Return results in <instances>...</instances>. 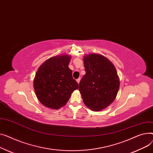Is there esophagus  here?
<instances>
[{
	"mask_svg": "<svg viewBox=\"0 0 153 153\" xmlns=\"http://www.w3.org/2000/svg\"><path fill=\"white\" fill-rule=\"evenodd\" d=\"M76 82H77V83L79 84V82H80V78H78L77 79H76Z\"/></svg>",
	"mask_w": 153,
	"mask_h": 153,
	"instance_id": "obj_1",
	"label": "esophagus"
}]
</instances>
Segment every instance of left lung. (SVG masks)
I'll return each instance as SVG.
<instances>
[{
    "instance_id": "obj_1",
    "label": "left lung",
    "mask_w": 153,
    "mask_h": 153,
    "mask_svg": "<svg viewBox=\"0 0 153 153\" xmlns=\"http://www.w3.org/2000/svg\"><path fill=\"white\" fill-rule=\"evenodd\" d=\"M86 74L79 91L84 104L94 111H101L112 104L117 94L120 80L115 66L101 54L91 53L83 58Z\"/></svg>"
}]
</instances>
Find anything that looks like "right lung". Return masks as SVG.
I'll list each match as a JSON object with an SVG mask.
<instances>
[{
    "label": "right lung",
    "mask_w": 153,
    "mask_h": 153,
    "mask_svg": "<svg viewBox=\"0 0 153 153\" xmlns=\"http://www.w3.org/2000/svg\"><path fill=\"white\" fill-rule=\"evenodd\" d=\"M71 56L52 57L40 65L33 81L34 91L39 102L48 108L59 109L65 105L78 84L68 67Z\"/></svg>",
    "instance_id": "right-lung-1"
}]
</instances>
